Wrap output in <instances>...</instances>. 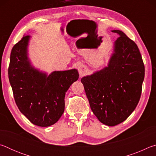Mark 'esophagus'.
I'll return each mask as SVG.
<instances>
[{"mask_svg": "<svg viewBox=\"0 0 156 156\" xmlns=\"http://www.w3.org/2000/svg\"><path fill=\"white\" fill-rule=\"evenodd\" d=\"M87 71L88 69L85 65H81L78 67V72L80 76H83L84 75H85L86 73H87Z\"/></svg>", "mask_w": 156, "mask_h": 156, "instance_id": "1", "label": "esophagus"}]
</instances>
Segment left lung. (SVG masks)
<instances>
[{"label": "left lung", "mask_w": 156, "mask_h": 156, "mask_svg": "<svg viewBox=\"0 0 156 156\" xmlns=\"http://www.w3.org/2000/svg\"><path fill=\"white\" fill-rule=\"evenodd\" d=\"M107 67L82 78L89 105L100 122L115 126L127 118L138 105L144 78L139 49L120 30Z\"/></svg>", "instance_id": "1"}]
</instances>
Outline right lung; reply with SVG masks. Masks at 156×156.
<instances>
[{"instance_id":"right-lung-1","label":"right lung","mask_w":156,"mask_h":156,"mask_svg":"<svg viewBox=\"0 0 156 156\" xmlns=\"http://www.w3.org/2000/svg\"><path fill=\"white\" fill-rule=\"evenodd\" d=\"M30 36L13 47L8 75L20 112L34 125L51 126L65 111V93L78 79L77 69L55 71L49 76L31 65L27 56Z\"/></svg>"}]
</instances>
